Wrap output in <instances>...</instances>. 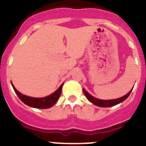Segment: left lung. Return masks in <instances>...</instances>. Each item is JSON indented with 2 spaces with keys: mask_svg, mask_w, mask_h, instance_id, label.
Wrapping results in <instances>:
<instances>
[{
  "mask_svg": "<svg viewBox=\"0 0 146 146\" xmlns=\"http://www.w3.org/2000/svg\"><path fill=\"white\" fill-rule=\"evenodd\" d=\"M132 89L133 88H131V90L128 93V94H126L125 96H122V97L115 99H108V100L99 99L96 97H94L93 96H91V94H88L84 88H83V93H84L85 96H86L89 102H91L93 103L94 104H95V105H96V106L101 107V108H110V107L115 106V105H116V104H120V103L123 102V101H125V100L128 98V96L130 95L131 91H132Z\"/></svg>",
  "mask_w": 146,
  "mask_h": 146,
  "instance_id": "8db88e82",
  "label": "left lung"
}]
</instances>
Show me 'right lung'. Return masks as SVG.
<instances>
[{"mask_svg": "<svg viewBox=\"0 0 146 146\" xmlns=\"http://www.w3.org/2000/svg\"><path fill=\"white\" fill-rule=\"evenodd\" d=\"M11 83L18 97L20 98V100L24 104H27V105L31 107V108H39V109H47V108H50L53 106L54 104L57 102L59 97H60L62 91V87H63V85H64V83H62L60 87L55 92L49 95V96L42 98H35L22 94L21 93L19 92L15 88L14 85L12 84V82H11Z\"/></svg>", "mask_w": 146, "mask_h": 146, "instance_id": "1", "label": "right lung"}]
</instances>
